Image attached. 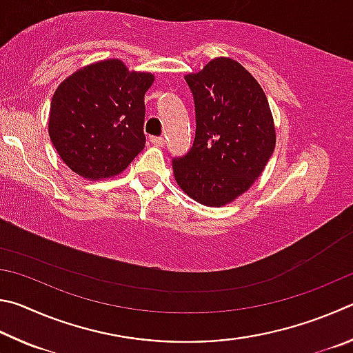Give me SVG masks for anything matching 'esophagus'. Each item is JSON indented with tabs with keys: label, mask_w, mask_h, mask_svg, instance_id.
I'll return each mask as SVG.
<instances>
[{
	"label": "esophagus",
	"mask_w": 353,
	"mask_h": 353,
	"mask_svg": "<svg viewBox=\"0 0 353 353\" xmlns=\"http://www.w3.org/2000/svg\"><path fill=\"white\" fill-rule=\"evenodd\" d=\"M150 142H152L153 145H157V147H163L165 144V139L163 138V136H152Z\"/></svg>",
	"instance_id": "1"
}]
</instances>
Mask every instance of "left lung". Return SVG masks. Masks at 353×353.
<instances>
[{
    "instance_id": "left-lung-1",
    "label": "left lung",
    "mask_w": 353,
    "mask_h": 353,
    "mask_svg": "<svg viewBox=\"0 0 353 353\" xmlns=\"http://www.w3.org/2000/svg\"><path fill=\"white\" fill-rule=\"evenodd\" d=\"M194 96L195 138L173 158L175 180L190 199L223 206L251 188L276 145L268 99L236 60L219 57L184 76Z\"/></svg>"
}]
</instances>
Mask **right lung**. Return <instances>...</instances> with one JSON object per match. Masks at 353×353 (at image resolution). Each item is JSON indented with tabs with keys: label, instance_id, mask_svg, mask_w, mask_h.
<instances>
[{
	"label": "right lung",
	"instance_id": "obj_1",
	"mask_svg": "<svg viewBox=\"0 0 353 353\" xmlns=\"http://www.w3.org/2000/svg\"><path fill=\"white\" fill-rule=\"evenodd\" d=\"M150 72L121 60L82 68L55 90L49 136L63 163L90 180L117 175L145 145L144 94Z\"/></svg>",
	"mask_w": 353,
	"mask_h": 353
}]
</instances>
